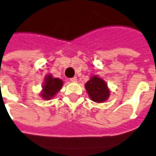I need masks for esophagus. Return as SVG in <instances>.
I'll return each mask as SVG.
<instances>
[{"label":"esophagus","instance_id":"34e87169","mask_svg":"<svg viewBox=\"0 0 156 156\" xmlns=\"http://www.w3.org/2000/svg\"><path fill=\"white\" fill-rule=\"evenodd\" d=\"M70 81H72V82H76L77 81V77H73V78H71Z\"/></svg>","mask_w":156,"mask_h":156}]
</instances>
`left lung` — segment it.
Returning <instances> with one entry per match:
<instances>
[{"instance_id": "1", "label": "left lung", "mask_w": 156, "mask_h": 156, "mask_svg": "<svg viewBox=\"0 0 156 156\" xmlns=\"http://www.w3.org/2000/svg\"><path fill=\"white\" fill-rule=\"evenodd\" d=\"M84 86L89 98L93 101L102 103L109 98L110 91L106 82L98 76L91 77Z\"/></svg>"}]
</instances>
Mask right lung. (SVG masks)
I'll return each instance as SVG.
<instances>
[{
	"instance_id": "obj_1",
	"label": "right lung",
	"mask_w": 156,
	"mask_h": 156,
	"mask_svg": "<svg viewBox=\"0 0 156 156\" xmlns=\"http://www.w3.org/2000/svg\"><path fill=\"white\" fill-rule=\"evenodd\" d=\"M63 86V80L58 78H54L51 74L45 77V81L43 85L41 97L43 99L51 100L60 90Z\"/></svg>"
}]
</instances>
